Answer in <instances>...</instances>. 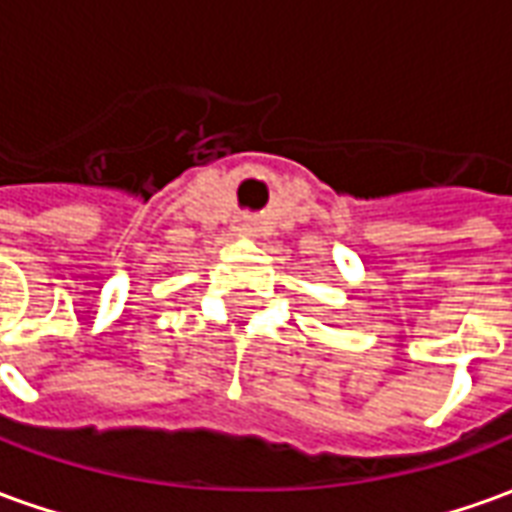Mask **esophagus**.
I'll return each instance as SVG.
<instances>
[{
	"label": "esophagus",
	"mask_w": 512,
	"mask_h": 512,
	"mask_svg": "<svg viewBox=\"0 0 512 512\" xmlns=\"http://www.w3.org/2000/svg\"><path fill=\"white\" fill-rule=\"evenodd\" d=\"M241 230H244V233H255V227H252V222H241Z\"/></svg>",
	"instance_id": "esophagus-1"
}]
</instances>
